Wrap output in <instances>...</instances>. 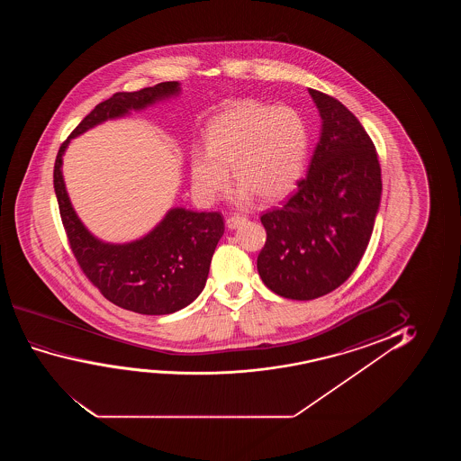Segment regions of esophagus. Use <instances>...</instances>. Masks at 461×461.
<instances>
[{
	"instance_id": "esophagus-1",
	"label": "esophagus",
	"mask_w": 461,
	"mask_h": 461,
	"mask_svg": "<svg viewBox=\"0 0 461 461\" xmlns=\"http://www.w3.org/2000/svg\"><path fill=\"white\" fill-rule=\"evenodd\" d=\"M246 221V217H242V215H233V217H228L227 228L228 230H236V228H240V225H244Z\"/></svg>"
}]
</instances>
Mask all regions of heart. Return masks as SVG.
<instances>
[{
	"label": "heart",
	"instance_id": "b5f03b06",
	"mask_svg": "<svg viewBox=\"0 0 461 461\" xmlns=\"http://www.w3.org/2000/svg\"><path fill=\"white\" fill-rule=\"evenodd\" d=\"M206 149L189 156L190 183L196 198L214 203L230 187L231 168L240 203L282 200L296 187L309 156V129L291 107L257 101L234 102L204 129Z\"/></svg>",
	"mask_w": 461,
	"mask_h": 461
}]
</instances>
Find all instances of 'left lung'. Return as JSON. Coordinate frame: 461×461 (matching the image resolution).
Listing matches in <instances>:
<instances>
[{
    "mask_svg": "<svg viewBox=\"0 0 461 461\" xmlns=\"http://www.w3.org/2000/svg\"><path fill=\"white\" fill-rule=\"evenodd\" d=\"M321 133L309 173L284 208L261 215V280L278 296L312 301L339 288L359 265L381 202V167L372 140L341 102L309 89Z\"/></svg>",
    "mask_w": 461,
    "mask_h": 461,
    "instance_id": "obj_1",
    "label": "left lung"
}]
</instances>
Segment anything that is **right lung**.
I'll use <instances>...</instances> for the list:
<instances>
[{"mask_svg":"<svg viewBox=\"0 0 461 461\" xmlns=\"http://www.w3.org/2000/svg\"><path fill=\"white\" fill-rule=\"evenodd\" d=\"M181 95V83L164 82L133 93H116L76 127L58 151L53 185L70 249L86 277L110 303L141 315H170L200 296L217 242L225 231L219 212L171 208L149 233L114 244L95 238L70 203L63 156L72 140L105 121L120 120Z\"/></svg>","mask_w":461,"mask_h":461,"instance_id":"right-lung-1","label":"right lung"}]
</instances>
